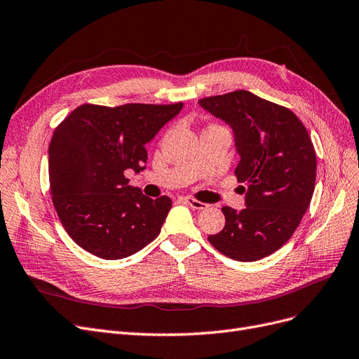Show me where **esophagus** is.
<instances>
[{"label": "esophagus", "instance_id": "obj_1", "mask_svg": "<svg viewBox=\"0 0 359 359\" xmlns=\"http://www.w3.org/2000/svg\"><path fill=\"white\" fill-rule=\"evenodd\" d=\"M185 200V203H187L190 208H193V209H206L208 208V205L206 203H203V202H198V200H196V198H193V197H185L184 198Z\"/></svg>", "mask_w": 359, "mask_h": 359}]
</instances>
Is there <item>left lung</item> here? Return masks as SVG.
Segmentation results:
<instances>
[{
    "label": "left lung",
    "mask_w": 359,
    "mask_h": 359,
    "mask_svg": "<svg viewBox=\"0 0 359 359\" xmlns=\"http://www.w3.org/2000/svg\"><path fill=\"white\" fill-rule=\"evenodd\" d=\"M198 104L233 128L236 177L246 184V208L224 206L225 226L208 240L231 259L259 261L289 241L311 203L317 175L312 141L290 109L245 90Z\"/></svg>",
    "instance_id": "8db88e82"
}]
</instances>
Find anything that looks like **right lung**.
<instances>
[{"label": "right lung", "mask_w": 359, "mask_h": 359, "mask_svg": "<svg viewBox=\"0 0 359 359\" xmlns=\"http://www.w3.org/2000/svg\"><path fill=\"white\" fill-rule=\"evenodd\" d=\"M181 109L182 103L82 104L55 128L50 193L62 225L83 250L122 259L159 236L172 200L144 196L125 172L146 168V144Z\"/></svg>", "instance_id": "right-lung-1"}]
</instances>
